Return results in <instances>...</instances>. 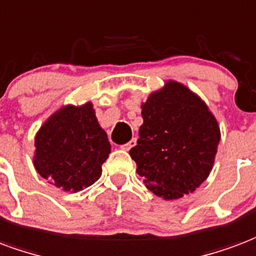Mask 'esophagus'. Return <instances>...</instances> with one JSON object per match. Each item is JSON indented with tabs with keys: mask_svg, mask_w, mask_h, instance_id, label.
<instances>
[{
	"mask_svg": "<svg viewBox=\"0 0 256 256\" xmlns=\"http://www.w3.org/2000/svg\"><path fill=\"white\" fill-rule=\"evenodd\" d=\"M136 144H137V138H133L132 141H128V144H124V145H122L120 148H122L123 150H130L132 148L136 146Z\"/></svg>",
	"mask_w": 256,
	"mask_h": 256,
	"instance_id": "obj_1",
	"label": "esophagus"
}]
</instances>
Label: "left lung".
I'll return each instance as SVG.
<instances>
[{"mask_svg":"<svg viewBox=\"0 0 256 256\" xmlns=\"http://www.w3.org/2000/svg\"><path fill=\"white\" fill-rule=\"evenodd\" d=\"M142 126L130 156L144 184L175 200L206 180L220 142V128L206 104L175 81L142 104Z\"/></svg>","mask_w":256,"mask_h":256,"instance_id":"left-lung-1","label":"left lung"}]
</instances>
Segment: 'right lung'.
<instances>
[{
	"mask_svg": "<svg viewBox=\"0 0 256 256\" xmlns=\"http://www.w3.org/2000/svg\"><path fill=\"white\" fill-rule=\"evenodd\" d=\"M35 168L65 191L84 190L98 180L110 152L108 138L92 104L68 106L47 120L35 138Z\"/></svg>",
	"mask_w": 256,
	"mask_h": 256,
	"instance_id": "obj_1",
	"label": "right lung"
}]
</instances>
